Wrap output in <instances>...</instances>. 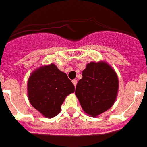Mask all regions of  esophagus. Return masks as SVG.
I'll return each instance as SVG.
<instances>
[{
	"label": "esophagus",
	"instance_id": "34e87169",
	"mask_svg": "<svg viewBox=\"0 0 147 147\" xmlns=\"http://www.w3.org/2000/svg\"><path fill=\"white\" fill-rule=\"evenodd\" d=\"M72 83H74V85L75 86H77V80L76 79H74V80H72Z\"/></svg>",
	"mask_w": 147,
	"mask_h": 147
}]
</instances>
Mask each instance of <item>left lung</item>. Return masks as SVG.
Wrapping results in <instances>:
<instances>
[{"instance_id":"obj_1","label":"left lung","mask_w":147,"mask_h":147,"mask_svg":"<svg viewBox=\"0 0 147 147\" xmlns=\"http://www.w3.org/2000/svg\"><path fill=\"white\" fill-rule=\"evenodd\" d=\"M75 94L82 109L96 117L110 109L115 101L118 80L115 70L104 62H91L82 72Z\"/></svg>"}]
</instances>
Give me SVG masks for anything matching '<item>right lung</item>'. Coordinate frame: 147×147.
Listing matches in <instances>:
<instances>
[{"label":"right lung","instance_id":"add662e5","mask_svg":"<svg viewBox=\"0 0 147 147\" xmlns=\"http://www.w3.org/2000/svg\"><path fill=\"white\" fill-rule=\"evenodd\" d=\"M74 90L67 75L53 64L35 70L28 80L29 102L46 118L57 115L66 96Z\"/></svg>","mask_w":147,"mask_h":147}]
</instances>
